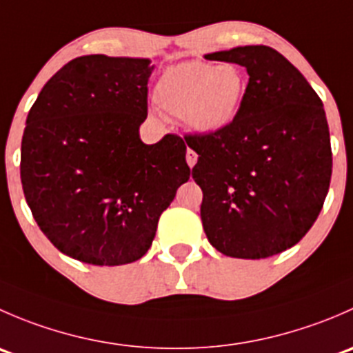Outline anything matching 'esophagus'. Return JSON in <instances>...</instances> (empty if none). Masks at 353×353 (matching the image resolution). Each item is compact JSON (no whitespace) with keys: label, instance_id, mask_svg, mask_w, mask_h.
Wrapping results in <instances>:
<instances>
[{"label":"esophagus","instance_id":"1","mask_svg":"<svg viewBox=\"0 0 353 353\" xmlns=\"http://www.w3.org/2000/svg\"><path fill=\"white\" fill-rule=\"evenodd\" d=\"M196 160H198L196 152L191 150V148H188V152H186V162H188V165L193 167L194 163H196Z\"/></svg>","mask_w":353,"mask_h":353}]
</instances>
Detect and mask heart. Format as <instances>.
<instances>
[{"mask_svg": "<svg viewBox=\"0 0 353 353\" xmlns=\"http://www.w3.org/2000/svg\"><path fill=\"white\" fill-rule=\"evenodd\" d=\"M245 90L248 80L232 63L186 61L163 71L154 99L163 114L181 117L190 130L213 134L236 119Z\"/></svg>", "mask_w": 353, "mask_h": 353, "instance_id": "obj_1", "label": "heart"}]
</instances>
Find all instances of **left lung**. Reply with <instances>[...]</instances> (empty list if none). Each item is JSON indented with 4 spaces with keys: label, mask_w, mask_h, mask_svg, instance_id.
<instances>
[{
    "label": "left lung",
    "mask_w": 353,
    "mask_h": 353,
    "mask_svg": "<svg viewBox=\"0 0 353 353\" xmlns=\"http://www.w3.org/2000/svg\"><path fill=\"white\" fill-rule=\"evenodd\" d=\"M249 74L236 119L213 134H186L198 154L201 222L222 254L261 259L292 248L318 219L331 181L321 99L279 51L239 46L206 54Z\"/></svg>",
    "instance_id": "left-lung-1"
}]
</instances>
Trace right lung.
Returning <instances> with one entry per match:
<instances>
[{"label":"right lung","mask_w":353,"mask_h":353,"mask_svg":"<svg viewBox=\"0 0 353 353\" xmlns=\"http://www.w3.org/2000/svg\"><path fill=\"white\" fill-rule=\"evenodd\" d=\"M150 63L105 54L71 59L27 116L20 159L25 199L54 248L81 263L140 259L162 212L190 179L183 138L140 140Z\"/></svg>","instance_id":"obj_1"}]
</instances>
